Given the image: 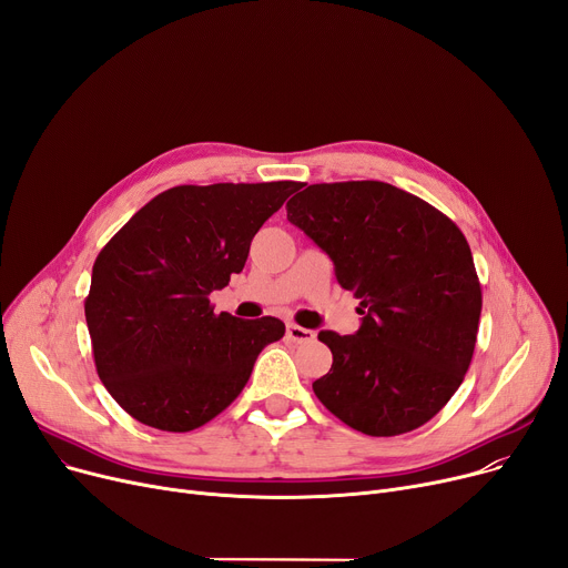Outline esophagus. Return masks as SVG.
<instances>
[{
    "mask_svg": "<svg viewBox=\"0 0 568 568\" xmlns=\"http://www.w3.org/2000/svg\"><path fill=\"white\" fill-rule=\"evenodd\" d=\"M287 338L292 343H311L315 341V332L306 329V326H300V324H287Z\"/></svg>",
    "mask_w": 568,
    "mask_h": 568,
    "instance_id": "obj_1",
    "label": "esophagus"
}]
</instances>
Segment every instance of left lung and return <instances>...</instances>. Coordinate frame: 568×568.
Returning a JSON list of instances; mask_svg holds the SVG:
<instances>
[{
  "instance_id": "left-lung-1",
  "label": "left lung",
  "mask_w": 568,
  "mask_h": 568,
  "mask_svg": "<svg viewBox=\"0 0 568 568\" xmlns=\"http://www.w3.org/2000/svg\"><path fill=\"white\" fill-rule=\"evenodd\" d=\"M287 221L332 257L364 315L354 336L317 334L334 354L313 382L320 403L373 437L430 422L463 384L479 332L481 283L465 234L384 182L306 186Z\"/></svg>"
}]
</instances>
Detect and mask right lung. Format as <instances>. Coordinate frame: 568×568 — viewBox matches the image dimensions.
I'll list each match as a JSON object with an SVG mask.
<instances>
[{
	"instance_id": "1",
	"label": "right lung",
	"mask_w": 568,
	"mask_h": 568,
	"mask_svg": "<svg viewBox=\"0 0 568 568\" xmlns=\"http://www.w3.org/2000/svg\"><path fill=\"white\" fill-rule=\"evenodd\" d=\"M296 182L174 186L146 202L99 253L84 317L94 364L133 419L189 433L246 386L276 317L214 313L209 294L246 264L262 223Z\"/></svg>"
}]
</instances>
